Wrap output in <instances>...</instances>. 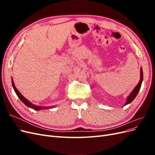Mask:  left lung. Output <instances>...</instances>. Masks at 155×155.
I'll return each mask as SVG.
<instances>
[{"mask_svg": "<svg viewBox=\"0 0 155 155\" xmlns=\"http://www.w3.org/2000/svg\"><path fill=\"white\" fill-rule=\"evenodd\" d=\"M142 81H143V70H142V68L141 67V68H140V81H139L138 83L137 84V85L134 87V88L133 89V91L130 93V94L127 97L126 102H125V104H124V106H125L127 105L130 104V103L134 100V98L138 94V93L140 91V88H141Z\"/></svg>", "mask_w": 155, "mask_h": 155, "instance_id": "8db88e82", "label": "left lung"}]
</instances>
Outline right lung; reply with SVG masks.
<instances>
[{"instance_id": "add662e5", "label": "right lung", "mask_w": 155, "mask_h": 155, "mask_svg": "<svg viewBox=\"0 0 155 155\" xmlns=\"http://www.w3.org/2000/svg\"><path fill=\"white\" fill-rule=\"evenodd\" d=\"M12 83L13 88L14 89V91H15L17 96L18 97V98H19L20 100L23 103V104H24L25 105H26L27 107L31 108V109H34L35 110H44V109H51V108L54 107V106L42 107V106H37V105L32 104L29 100H28L27 99H26V98L20 93V92L17 90V88L15 86V84H14V82H13L12 78Z\"/></svg>"}]
</instances>
